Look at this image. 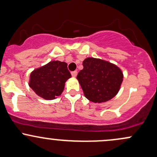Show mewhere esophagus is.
<instances>
[{"label": "esophagus", "instance_id": "34e87169", "mask_svg": "<svg viewBox=\"0 0 157 157\" xmlns=\"http://www.w3.org/2000/svg\"><path fill=\"white\" fill-rule=\"evenodd\" d=\"M71 74H72V76L75 78V77H76V75H77V71H73V72H72Z\"/></svg>", "mask_w": 157, "mask_h": 157}]
</instances>
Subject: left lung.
<instances>
[{
  "instance_id": "1",
  "label": "left lung",
  "mask_w": 157,
  "mask_h": 157,
  "mask_svg": "<svg viewBox=\"0 0 157 157\" xmlns=\"http://www.w3.org/2000/svg\"><path fill=\"white\" fill-rule=\"evenodd\" d=\"M77 79L85 97L93 102H104L115 97L124 75L121 69L109 61L87 58L83 61Z\"/></svg>"
}]
</instances>
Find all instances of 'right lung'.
<instances>
[{"instance_id":"obj_1","label":"right lung","mask_w":157,"mask_h":157,"mask_svg":"<svg viewBox=\"0 0 157 157\" xmlns=\"http://www.w3.org/2000/svg\"><path fill=\"white\" fill-rule=\"evenodd\" d=\"M70 78L67 63L53 60L31 72L29 86L39 97L51 100L62 94L65 82Z\"/></svg>"}]
</instances>
